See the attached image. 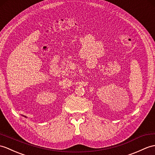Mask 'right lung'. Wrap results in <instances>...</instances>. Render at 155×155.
<instances>
[{
    "mask_svg": "<svg viewBox=\"0 0 155 155\" xmlns=\"http://www.w3.org/2000/svg\"><path fill=\"white\" fill-rule=\"evenodd\" d=\"M25 117H26V116H25Z\"/></svg>",
    "mask_w": 155,
    "mask_h": 155,
    "instance_id": "obj_1",
    "label": "right lung"
}]
</instances>
